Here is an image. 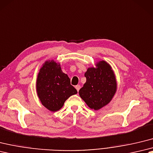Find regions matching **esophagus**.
Masks as SVG:
<instances>
[{"instance_id":"esophagus-1","label":"esophagus","mask_w":153,"mask_h":153,"mask_svg":"<svg viewBox=\"0 0 153 153\" xmlns=\"http://www.w3.org/2000/svg\"><path fill=\"white\" fill-rule=\"evenodd\" d=\"M75 87H76V90L77 91V92L79 91L80 88H81V87H80V85H76V86Z\"/></svg>"}]
</instances>
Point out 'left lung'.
Returning a JSON list of instances; mask_svg holds the SVG:
<instances>
[{
  "label": "left lung",
  "mask_w": 153,
  "mask_h": 153,
  "mask_svg": "<svg viewBox=\"0 0 153 153\" xmlns=\"http://www.w3.org/2000/svg\"><path fill=\"white\" fill-rule=\"evenodd\" d=\"M87 81L80 88V97L91 109L98 110L108 104L117 91V81L111 66L98 62L96 68H88L85 73Z\"/></svg>",
  "instance_id": "obj_1"
}]
</instances>
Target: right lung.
I'll list each match as a JSON object with an SVG mask.
<instances>
[{"instance_id": "1", "label": "right lung", "mask_w": 153, "mask_h": 153, "mask_svg": "<svg viewBox=\"0 0 153 153\" xmlns=\"http://www.w3.org/2000/svg\"><path fill=\"white\" fill-rule=\"evenodd\" d=\"M36 85L42 104L53 112L61 108L70 97L77 93L68 75L62 72L60 64L53 60L45 62L40 69Z\"/></svg>"}]
</instances>
